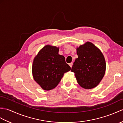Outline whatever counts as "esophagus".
<instances>
[{"label": "esophagus", "instance_id": "1", "mask_svg": "<svg viewBox=\"0 0 123 123\" xmlns=\"http://www.w3.org/2000/svg\"><path fill=\"white\" fill-rule=\"evenodd\" d=\"M69 65H70L71 68H72V65H73V63L72 62L70 63H69Z\"/></svg>", "mask_w": 123, "mask_h": 123}]
</instances>
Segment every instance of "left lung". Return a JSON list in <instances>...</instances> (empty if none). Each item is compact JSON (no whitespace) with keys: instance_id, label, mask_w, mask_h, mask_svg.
Returning a JSON list of instances; mask_svg holds the SVG:
<instances>
[{"instance_id":"8db88e82","label":"left lung","mask_w":123,"mask_h":123,"mask_svg":"<svg viewBox=\"0 0 123 123\" xmlns=\"http://www.w3.org/2000/svg\"><path fill=\"white\" fill-rule=\"evenodd\" d=\"M78 58L71 69L79 84L83 88L96 87L105 74L106 63L101 51L93 43L87 42L77 48Z\"/></svg>"}]
</instances>
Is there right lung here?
I'll list each match as a JSON object with an SVG mask.
<instances>
[{
	"instance_id": "add662e5",
	"label": "right lung",
	"mask_w": 123,
	"mask_h": 123,
	"mask_svg": "<svg viewBox=\"0 0 123 123\" xmlns=\"http://www.w3.org/2000/svg\"><path fill=\"white\" fill-rule=\"evenodd\" d=\"M71 70L64 56L59 55V48L46 45L33 60L32 74L37 83L44 90L55 88L64 74Z\"/></svg>"
}]
</instances>
